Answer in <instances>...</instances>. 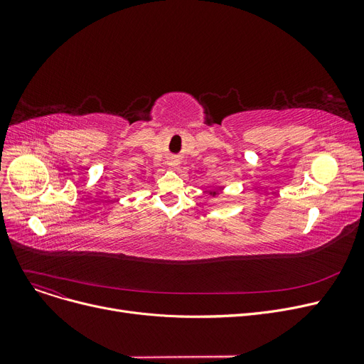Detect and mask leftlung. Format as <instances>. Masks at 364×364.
<instances>
[{
	"mask_svg": "<svg viewBox=\"0 0 364 364\" xmlns=\"http://www.w3.org/2000/svg\"><path fill=\"white\" fill-rule=\"evenodd\" d=\"M211 195H215V192H211Z\"/></svg>",
	"mask_w": 364,
	"mask_h": 364,
	"instance_id": "8db88e82",
	"label": "left lung"
}]
</instances>
